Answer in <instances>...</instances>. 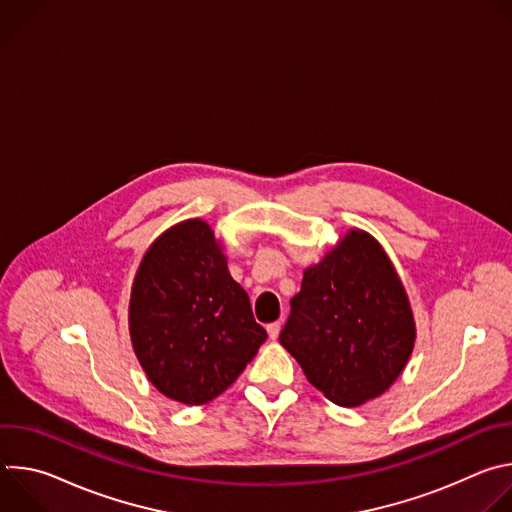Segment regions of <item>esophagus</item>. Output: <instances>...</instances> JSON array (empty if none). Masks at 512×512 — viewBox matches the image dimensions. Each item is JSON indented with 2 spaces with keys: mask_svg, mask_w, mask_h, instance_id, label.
I'll return each instance as SVG.
<instances>
[{
  "mask_svg": "<svg viewBox=\"0 0 512 512\" xmlns=\"http://www.w3.org/2000/svg\"><path fill=\"white\" fill-rule=\"evenodd\" d=\"M279 330H281V324H279V322H271V324H267V334H269V338H271V340H275V338L279 336Z\"/></svg>",
  "mask_w": 512,
  "mask_h": 512,
  "instance_id": "obj_1",
  "label": "esophagus"
}]
</instances>
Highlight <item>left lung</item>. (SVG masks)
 I'll use <instances>...</instances> for the list:
<instances>
[{
	"mask_svg": "<svg viewBox=\"0 0 512 512\" xmlns=\"http://www.w3.org/2000/svg\"><path fill=\"white\" fill-rule=\"evenodd\" d=\"M289 306L279 342L336 405L379 397L411 356L415 324L405 289L367 233L350 231L322 263L306 269Z\"/></svg>",
	"mask_w": 512,
	"mask_h": 512,
	"instance_id": "left-lung-1",
	"label": "left lung"
}]
</instances>
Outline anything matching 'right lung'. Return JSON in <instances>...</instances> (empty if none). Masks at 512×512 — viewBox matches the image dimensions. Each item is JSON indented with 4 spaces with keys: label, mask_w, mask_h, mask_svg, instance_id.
<instances>
[{
    "label": "right lung",
    "mask_w": 512,
    "mask_h": 512,
    "mask_svg": "<svg viewBox=\"0 0 512 512\" xmlns=\"http://www.w3.org/2000/svg\"><path fill=\"white\" fill-rule=\"evenodd\" d=\"M129 332L152 385L186 405L227 391L267 340L247 291L198 218L172 227L145 253L133 281Z\"/></svg>",
    "instance_id": "1"
}]
</instances>
